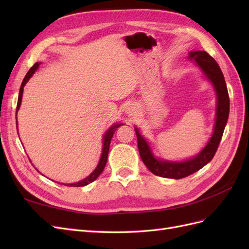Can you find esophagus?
Here are the masks:
<instances>
[{
  "mask_svg": "<svg viewBox=\"0 0 249 249\" xmlns=\"http://www.w3.org/2000/svg\"><path fill=\"white\" fill-rule=\"evenodd\" d=\"M125 112H126V114L129 115V116H134V115H136V113H137V107L135 106L134 104H129L126 106V108H125Z\"/></svg>",
  "mask_w": 249,
  "mask_h": 249,
  "instance_id": "esophagus-1",
  "label": "esophagus"
}]
</instances>
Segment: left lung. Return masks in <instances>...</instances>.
I'll use <instances>...</instances> for the list:
<instances>
[{
	"label": "left lung",
	"instance_id": "8db88e82",
	"mask_svg": "<svg viewBox=\"0 0 249 249\" xmlns=\"http://www.w3.org/2000/svg\"><path fill=\"white\" fill-rule=\"evenodd\" d=\"M189 59L197 65L205 78L211 83L216 93V116L213 127V134L206 146L190 159L183 161L164 160L154 155L148 141L142 136L137 126L136 132L138 149L141 160L148 170L154 175L167 178H183L198 171L207 165L216 153L221 140L224 127L227 125L230 113V97L223 73L219 65L205 51H191Z\"/></svg>",
	"mask_w": 249,
	"mask_h": 249
}]
</instances>
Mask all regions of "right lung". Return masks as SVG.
<instances>
[{"label": "right lung", "mask_w": 249, "mask_h": 249, "mask_svg": "<svg viewBox=\"0 0 249 249\" xmlns=\"http://www.w3.org/2000/svg\"><path fill=\"white\" fill-rule=\"evenodd\" d=\"M39 64L40 62H36L31 69L29 70V71L27 72L26 77L24 78V80H22V83L20 85V88H19V93H18V106H17V116H18V111L19 110V107H20V104H21V99H22V92H24V87L25 85L27 84V82L30 80V78H31L34 72L37 71V69L39 67ZM124 124H112L109 129L106 131V133L104 134L103 136V148H102V155H101V158H100V162L99 164H97V166L95 167V169L90 173V175L83 178L81 180H79V182L77 183H72V184H64V183H61L62 185H65V186H71V187H82V186H86L90 183H92L93 180H95L97 178L100 177L101 173L103 172L105 166H106V163H107V160H108V154H109V147H110V142H111V139L113 137V134L115 133L117 127H119L120 125H123ZM17 130H18V118H17ZM37 170V169H36ZM38 171V170H37ZM60 184V183H59Z\"/></svg>", "instance_id": "add662e5"}]
</instances>
